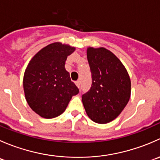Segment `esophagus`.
<instances>
[{
	"mask_svg": "<svg viewBox=\"0 0 160 160\" xmlns=\"http://www.w3.org/2000/svg\"><path fill=\"white\" fill-rule=\"evenodd\" d=\"M75 83H76V85H77V88H80V82L78 80V81H76Z\"/></svg>",
	"mask_w": 160,
	"mask_h": 160,
	"instance_id": "1",
	"label": "esophagus"
}]
</instances>
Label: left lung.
<instances>
[{"label": "left lung", "instance_id": "obj_1", "mask_svg": "<svg viewBox=\"0 0 160 160\" xmlns=\"http://www.w3.org/2000/svg\"><path fill=\"white\" fill-rule=\"evenodd\" d=\"M87 56L92 76L91 88L82 95L88 117L98 124L115 119L128 104L131 80L118 58L104 47H89Z\"/></svg>", "mask_w": 160, "mask_h": 160}]
</instances>
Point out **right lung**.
<instances>
[{
	"mask_svg": "<svg viewBox=\"0 0 160 160\" xmlns=\"http://www.w3.org/2000/svg\"><path fill=\"white\" fill-rule=\"evenodd\" d=\"M75 47L61 42L48 45L30 60L23 78L25 99L31 108L44 118L60 115L79 89L65 69L67 56Z\"/></svg>",
	"mask_w": 160,
	"mask_h": 160,
	"instance_id": "1",
	"label": "right lung"
}]
</instances>
